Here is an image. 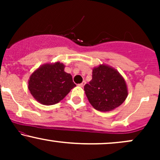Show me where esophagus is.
<instances>
[{
    "instance_id": "obj_1",
    "label": "esophagus",
    "mask_w": 160,
    "mask_h": 160,
    "mask_svg": "<svg viewBox=\"0 0 160 160\" xmlns=\"http://www.w3.org/2000/svg\"><path fill=\"white\" fill-rule=\"evenodd\" d=\"M85 84H86V81H83L82 82H81V83H80V85H79V86H81V87H83V86H85Z\"/></svg>"
}]
</instances>
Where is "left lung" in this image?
<instances>
[{"label":"left lung","mask_w":160,"mask_h":160,"mask_svg":"<svg viewBox=\"0 0 160 160\" xmlns=\"http://www.w3.org/2000/svg\"><path fill=\"white\" fill-rule=\"evenodd\" d=\"M84 91L92 106L104 112L119 107L128 95L127 85L122 75L104 64L92 69V79L84 86Z\"/></svg>","instance_id":"8db88e82"}]
</instances>
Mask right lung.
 <instances>
[{"instance_id": "right-lung-1", "label": "right lung", "mask_w": 160, "mask_h": 160, "mask_svg": "<svg viewBox=\"0 0 160 160\" xmlns=\"http://www.w3.org/2000/svg\"><path fill=\"white\" fill-rule=\"evenodd\" d=\"M59 62L40 66L28 80V89L39 103L52 105L58 103L76 85L72 76L65 71Z\"/></svg>"}]
</instances>
